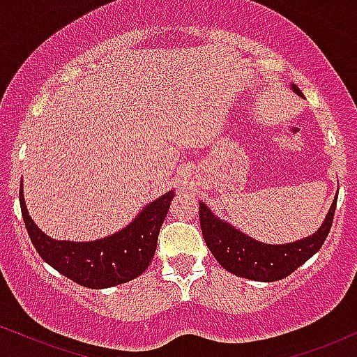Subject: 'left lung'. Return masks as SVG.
I'll list each match as a JSON object with an SVG mask.
<instances>
[{"label": "left lung", "instance_id": "1", "mask_svg": "<svg viewBox=\"0 0 357 357\" xmlns=\"http://www.w3.org/2000/svg\"><path fill=\"white\" fill-rule=\"evenodd\" d=\"M291 87L298 96H302L297 86ZM335 204L337 200L332 202L326 221L315 234L300 241L276 244V246L251 239L250 236L234 229L231 224L222 222L202 202L199 206V218L207 248L219 265L243 278L256 280V282H276L294 273L322 248L334 221Z\"/></svg>", "mask_w": 357, "mask_h": 357}]
</instances>
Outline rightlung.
I'll use <instances>...</instances> for the list:
<instances>
[{
    "mask_svg": "<svg viewBox=\"0 0 357 357\" xmlns=\"http://www.w3.org/2000/svg\"><path fill=\"white\" fill-rule=\"evenodd\" d=\"M23 185L20 207L35 250L52 268L87 288H107L130 282L146 270L157 250L158 232L167 218L174 192L151 202L130 226L109 238L91 243L55 241L38 229L28 215Z\"/></svg>",
    "mask_w": 357,
    "mask_h": 357,
    "instance_id": "right-lung-1",
    "label": "right lung"
}]
</instances>
